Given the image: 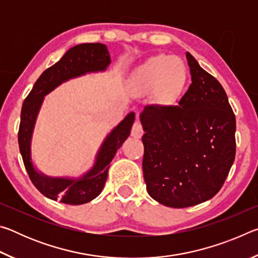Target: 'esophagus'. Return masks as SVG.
<instances>
[{"label": "esophagus", "instance_id": "34e87169", "mask_svg": "<svg viewBox=\"0 0 258 258\" xmlns=\"http://www.w3.org/2000/svg\"><path fill=\"white\" fill-rule=\"evenodd\" d=\"M131 134H132V137H134V138H141V137H142L143 128H142L141 123H140L139 120H137V121H135V123L133 124L132 132H131Z\"/></svg>", "mask_w": 258, "mask_h": 258}]
</instances>
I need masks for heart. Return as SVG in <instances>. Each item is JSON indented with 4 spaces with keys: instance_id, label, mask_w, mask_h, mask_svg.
<instances>
[{
    "instance_id": "b5f03b06",
    "label": "heart",
    "mask_w": 258,
    "mask_h": 258,
    "mask_svg": "<svg viewBox=\"0 0 258 258\" xmlns=\"http://www.w3.org/2000/svg\"><path fill=\"white\" fill-rule=\"evenodd\" d=\"M187 73L184 63L173 55H157L141 64L130 78V89L134 93L154 90L160 103L173 104L184 93Z\"/></svg>"
}]
</instances>
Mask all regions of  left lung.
<instances>
[{
    "label": "left lung",
    "mask_w": 258,
    "mask_h": 258,
    "mask_svg": "<svg viewBox=\"0 0 258 258\" xmlns=\"http://www.w3.org/2000/svg\"><path fill=\"white\" fill-rule=\"evenodd\" d=\"M192 83L177 106H147L142 169L147 191L173 208L215 196L235 157V116L215 77L186 52Z\"/></svg>",
    "instance_id": "left-lung-1"
}]
</instances>
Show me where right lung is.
Returning <instances> with one entry per match:
<instances>
[{
    "mask_svg": "<svg viewBox=\"0 0 258 258\" xmlns=\"http://www.w3.org/2000/svg\"><path fill=\"white\" fill-rule=\"evenodd\" d=\"M107 46L101 43H84L69 49L58 62L43 72L35 83L21 108L18 142L24 165L30 181L43 196L68 205L86 204L101 194L107 181L109 164L117 150L128 138L135 119L130 112L104 139L95 157L93 167L78 178L50 177L38 172L32 161L33 131L43 100L61 83L87 73L106 71L110 64Z\"/></svg>",
    "mask_w": 258,
    "mask_h": 258,
    "instance_id": "1",
    "label": "right lung"
}]
</instances>
